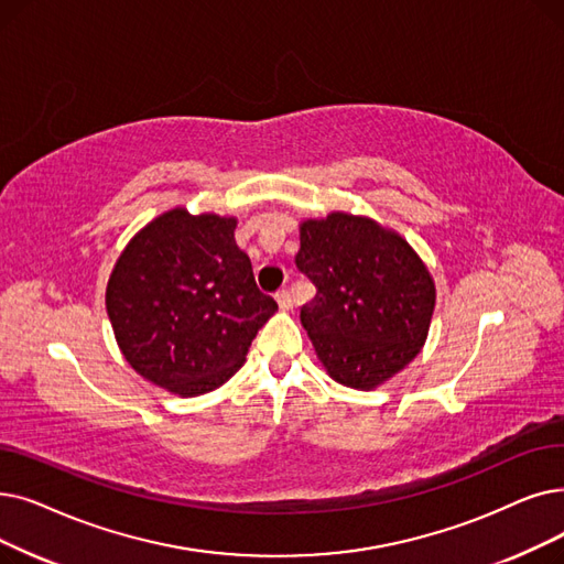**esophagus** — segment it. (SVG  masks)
Masks as SVG:
<instances>
[{"label":"esophagus","instance_id":"34e87169","mask_svg":"<svg viewBox=\"0 0 564 564\" xmlns=\"http://www.w3.org/2000/svg\"><path fill=\"white\" fill-rule=\"evenodd\" d=\"M276 302H279V306L281 308H292V295H290V290L288 288H283V290H279L276 292Z\"/></svg>","mask_w":564,"mask_h":564}]
</instances>
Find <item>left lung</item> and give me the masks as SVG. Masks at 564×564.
<instances>
[{"label": "left lung", "instance_id": "obj_1", "mask_svg": "<svg viewBox=\"0 0 564 564\" xmlns=\"http://www.w3.org/2000/svg\"><path fill=\"white\" fill-rule=\"evenodd\" d=\"M295 264L317 290L302 325L336 382L373 389L420 355L435 285L403 237L334 212L302 224Z\"/></svg>", "mask_w": 564, "mask_h": 564}]
</instances>
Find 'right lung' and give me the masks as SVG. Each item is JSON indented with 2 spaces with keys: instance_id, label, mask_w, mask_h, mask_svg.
Instances as JSON below:
<instances>
[{
  "instance_id": "add662e5",
  "label": "right lung",
  "mask_w": 564,
  "mask_h": 564,
  "mask_svg": "<svg viewBox=\"0 0 564 564\" xmlns=\"http://www.w3.org/2000/svg\"><path fill=\"white\" fill-rule=\"evenodd\" d=\"M235 218L167 212L119 256L106 308L133 369L173 394L198 397L239 371L279 304L256 285Z\"/></svg>"
}]
</instances>
